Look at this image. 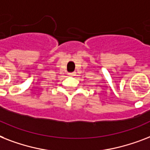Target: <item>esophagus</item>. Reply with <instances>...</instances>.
<instances>
[{"label":"esophagus","mask_w":150,"mask_h":150,"mask_svg":"<svg viewBox=\"0 0 150 150\" xmlns=\"http://www.w3.org/2000/svg\"><path fill=\"white\" fill-rule=\"evenodd\" d=\"M69 76H75V75H76V73H75V72L69 73Z\"/></svg>","instance_id":"obj_1"}]
</instances>
